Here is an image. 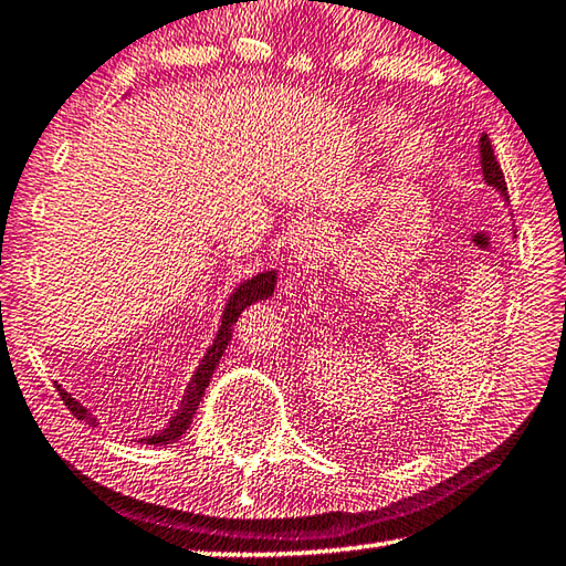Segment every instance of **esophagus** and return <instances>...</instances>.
Instances as JSON below:
<instances>
[{
  "mask_svg": "<svg viewBox=\"0 0 566 566\" xmlns=\"http://www.w3.org/2000/svg\"><path fill=\"white\" fill-rule=\"evenodd\" d=\"M319 241H323V229L313 221H303L301 227L293 231L291 237V253L295 261H305L317 251Z\"/></svg>",
  "mask_w": 566,
  "mask_h": 566,
  "instance_id": "esophagus-1",
  "label": "esophagus"
}]
</instances>
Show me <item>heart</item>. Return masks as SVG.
Masks as SVG:
<instances>
[{"mask_svg":"<svg viewBox=\"0 0 566 566\" xmlns=\"http://www.w3.org/2000/svg\"><path fill=\"white\" fill-rule=\"evenodd\" d=\"M401 123H403L401 113L379 111L375 117H371V135H375L377 140H389V137L399 130ZM433 155H436V143L431 133L423 130V127H416V130H409L401 137L397 150H394V169L403 177H413L431 165Z\"/></svg>","mask_w":566,"mask_h":566,"instance_id":"heart-1","label":"heart"}]
</instances>
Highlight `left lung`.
Wrapping results in <instances>:
<instances>
[{"label": "left lung", "instance_id": "obj_1", "mask_svg": "<svg viewBox=\"0 0 566 566\" xmlns=\"http://www.w3.org/2000/svg\"><path fill=\"white\" fill-rule=\"evenodd\" d=\"M481 169H483L485 182L490 187H495L500 195H503L505 201H510L505 175H503V169H500V163H497V157L493 153V145H490V137L488 135H481Z\"/></svg>", "mask_w": 566, "mask_h": 566}]
</instances>
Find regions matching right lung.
Listing matches in <instances>:
<instances>
[{"mask_svg": "<svg viewBox=\"0 0 566 566\" xmlns=\"http://www.w3.org/2000/svg\"><path fill=\"white\" fill-rule=\"evenodd\" d=\"M273 287H275V271L259 273V275H255V279L241 283L237 287V293L229 297L227 311H223V315H221V327H219V333L214 337V343H211L205 359H201V365L195 371V377H191L189 387H187L185 397H182V403H179V409L175 413V419L169 421L167 429L150 436V439H145V443H150V446L172 443V441H177L179 436H182L189 429V423H191V419H195V413H197L199 401H201V397H205V389L209 387V379H211V375H214V369L219 365L223 349H227V345H229L233 323H237V317L243 311H247L251 303L269 297L273 293ZM56 391H59V397L63 399V403H66V407H69V411L76 416L78 421H85V423H91V426L98 423V421H95V416L88 409L81 407V403L73 399L69 391L61 389V384H56Z\"/></svg>", "mask_w": 566, "mask_h": 566, "instance_id": "1", "label": "right lung"}]
</instances>
